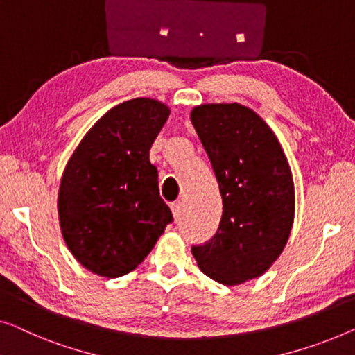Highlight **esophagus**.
Segmentation results:
<instances>
[{
    "mask_svg": "<svg viewBox=\"0 0 355 355\" xmlns=\"http://www.w3.org/2000/svg\"><path fill=\"white\" fill-rule=\"evenodd\" d=\"M171 210H172V215H173V220L178 221L180 216H182V211H183V204L177 200V202H172L171 204Z\"/></svg>",
    "mask_w": 355,
    "mask_h": 355,
    "instance_id": "34e87169",
    "label": "esophagus"
}]
</instances>
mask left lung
Returning <instances> with one entry per match:
<instances>
[{
	"mask_svg": "<svg viewBox=\"0 0 355 355\" xmlns=\"http://www.w3.org/2000/svg\"><path fill=\"white\" fill-rule=\"evenodd\" d=\"M189 118L223 199L215 236L191 252L205 276L232 287L263 276L287 244L295 218L292 171L271 127L244 105H198Z\"/></svg>",
	"mask_w": 355,
	"mask_h": 355,
	"instance_id": "left-lung-1",
	"label": "left lung"
}]
</instances>
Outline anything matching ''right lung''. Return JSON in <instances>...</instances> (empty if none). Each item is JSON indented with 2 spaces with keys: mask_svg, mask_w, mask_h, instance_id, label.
Listing matches in <instances>:
<instances>
[{
  "mask_svg": "<svg viewBox=\"0 0 355 355\" xmlns=\"http://www.w3.org/2000/svg\"><path fill=\"white\" fill-rule=\"evenodd\" d=\"M168 114L156 98L116 105L87 130L62 173L57 210L63 241L100 277L134 271L172 221L150 162Z\"/></svg>",
  "mask_w": 355,
  "mask_h": 355,
  "instance_id": "obj_1",
  "label": "right lung"
}]
</instances>
